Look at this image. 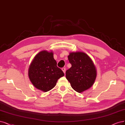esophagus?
I'll list each match as a JSON object with an SVG mask.
<instances>
[{
	"label": "esophagus",
	"instance_id": "1",
	"mask_svg": "<svg viewBox=\"0 0 125 125\" xmlns=\"http://www.w3.org/2000/svg\"><path fill=\"white\" fill-rule=\"evenodd\" d=\"M62 71L64 73H65V72H66V68H62Z\"/></svg>",
	"mask_w": 125,
	"mask_h": 125
}]
</instances>
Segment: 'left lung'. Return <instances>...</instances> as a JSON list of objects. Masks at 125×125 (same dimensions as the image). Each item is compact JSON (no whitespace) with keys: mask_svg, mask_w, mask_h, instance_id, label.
<instances>
[{"mask_svg":"<svg viewBox=\"0 0 125 125\" xmlns=\"http://www.w3.org/2000/svg\"><path fill=\"white\" fill-rule=\"evenodd\" d=\"M71 67L66 72V77L71 87L79 93L91 87L95 81V66L88 56L83 52H72L68 56Z\"/></svg>","mask_w":125,"mask_h":125,"instance_id":"1","label":"left lung"}]
</instances>
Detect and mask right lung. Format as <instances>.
Segmentation results:
<instances>
[{
	"label": "right lung",
	"mask_w": 125,
	"mask_h": 125,
	"mask_svg": "<svg viewBox=\"0 0 125 125\" xmlns=\"http://www.w3.org/2000/svg\"><path fill=\"white\" fill-rule=\"evenodd\" d=\"M28 76L34 86L46 92L53 88L63 71L57 66L52 52L42 51L34 58L30 65Z\"/></svg>",
	"instance_id": "right-lung-1"
}]
</instances>
